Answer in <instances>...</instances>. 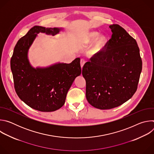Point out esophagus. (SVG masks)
<instances>
[{
    "label": "esophagus",
    "mask_w": 154,
    "mask_h": 154,
    "mask_svg": "<svg viewBox=\"0 0 154 154\" xmlns=\"http://www.w3.org/2000/svg\"><path fill=\"white\" fill-rule=\"evenodd\" d=\"M85 60H83V59H81V60H80V66H81V68H83V65L85 64Z\"/></svg>",
    "instance_id": "esophagus-1"
}]
</instances>
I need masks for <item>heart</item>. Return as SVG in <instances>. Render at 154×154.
<instances>
[{
  "label": "heart",
  "instance_id": "obj_1",
  "mask_svg": "<svg viewBox=\"0 0 154 154\" xmlns=\"http://www.w3.org/2000/svg\"><path fill=\"white\" fill-rule=\"evenodd\" d=\"M99 33L97 32H88L82 38V45L83 47L88 46L91 42L94 41L90 48V53L91 54H95L99 52L104 47L106 39V38L103 36H99Z\"/></svg>",
  "mask_w": 154,
  "mask_h": 154
}]
</instances>
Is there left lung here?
<instances>
[{
  "label": "left lung",
  "instance_id": "obj_1",
  "mask_svg": "<svg viewBox=\"0 0 154 154\" xmlns=\"http://www.w3.org/2000/svg\"><path fill=\"white\" fill-rule=\"evenodd\" d=\"M109 27L112 38L82 69L86 99L100 109L117 107L132 97L142 70L136 40L118 24Z\"/></svg>",
  "mask_w": 154,
  "mask_h": 154
}]
</instances>
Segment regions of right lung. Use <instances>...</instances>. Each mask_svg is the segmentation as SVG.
Masks as SVG:
<instances>
[{"label": "right lung", "mask_w": 154, "mask_h": 154, "mask_svg": "<svg viewBox=\"0 0 154 154\" xmlns=\"http://www.w3.org/2000/svg\"><path fill=\"white\" fill-rule=\"evenodd\" d=\"M61 29L34 26L19 39L10 61L15 91L19 97L38 111L50 112L60 108L75 79L81 74L80 58L69 64L57 63L33 68L27 54L37 34L55 35Z\"/></svg>", "instance_id": "right-lung-1"}]
</instances>
